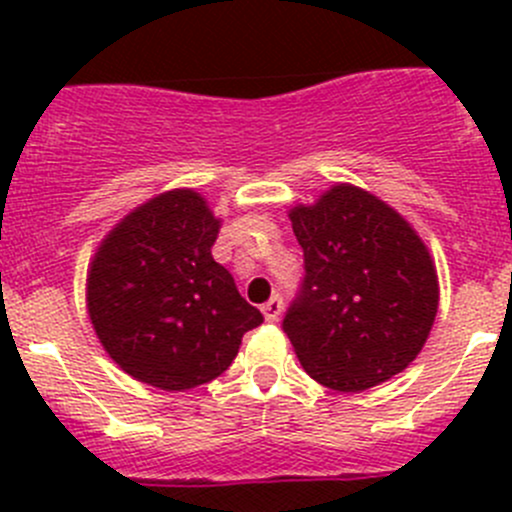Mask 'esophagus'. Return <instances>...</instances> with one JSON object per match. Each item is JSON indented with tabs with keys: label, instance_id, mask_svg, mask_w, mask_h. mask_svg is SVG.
Listing matches in <instances>:
<instances>
[{
	"label": "esophagus",
	"instance_id": "1",
	"mask_svg": "<svg viewBox=\"0 0 512 512\" xmlns=\"http://www.w3.org/2000/svg\"><path fill=\"white\" fill-rule=\"evenodd\" d=\"M262 314H265L267 322H277L282 314V297H272L270 302L262 304Z\"/></svg>",
	"mask_w": 512,
	"mask_h": 512
}]
</instances>
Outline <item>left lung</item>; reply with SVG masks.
<instances>
[{"instance_id": "left-lung-1", "label": "left lung", "mask_w": 512, "mask_h": 512, "mask_svg": "<svg viewBox=\"0 0 512 512\" xmlns=\"http://www.w3.org/2000/svg\"><path fill=\"white\" fill-rule=\"evenodd\" d=\"M304 280L282 329L304 371L364 391L404 371L438 312V277L416 230L376 195L339 183L289 210Z\"/></svg>"}]
</instances>
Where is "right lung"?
Listing matches in <instances>:
<instances>
[{"label": "right lung", "mask_w": 512, "mask_h": 512, "mask_svg": "<svg viewBox=\"0 0 512 512\" xmlns=\"http://www.w3.org/2000/svg\"><path fill=\"white\" fill-rule=\"evenodd\" d=\"M220 220L195 190L148 200L101 242L86 277L89 317L108 356L133 379L185 391L220 376L260 327L213 260Z\"/></svg>", "instance_id": "1"}]
</instances>
